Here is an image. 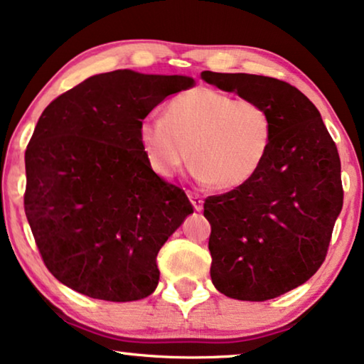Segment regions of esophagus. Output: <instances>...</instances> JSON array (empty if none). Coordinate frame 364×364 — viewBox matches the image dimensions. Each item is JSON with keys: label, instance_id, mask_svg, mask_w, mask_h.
<instances>
[{"label": "esophagus", "instance_id": "34e87169", "mask_svg": "<svg viewBox=\"0 0 364 364\" xmlns=\"http://www.w3.org/2000/svg\"><path fill=\"white\" fill-rule=\"evenodd\" d=\"M188 198H191L193 208H196L197 212H200L203 208V198L196 192H188Z\"/></svg>", "mask_w": 364, "mask_h": 364}]
</instances>
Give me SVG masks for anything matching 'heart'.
Wrapping results in <instances>:
<instances>
[{
  "label": "heart",
  "mask_w": 364,
  "mask_h": 364,
  "mask_svg": "<svg viewBox=\"0 0 364 364\" xmlns=\"http://www.w3.org/2000/svg\"><path fill=\"white\" fill-rule=\"evenodd\" d=\"M139 141L161 177H173L191 159L202 182L232 191L260 171L272 142V119L250 99L197 87L173 97L166 116L144 119Z\"/></svg>",
  "instance_id": "b5f03b06"
}]
</instances>
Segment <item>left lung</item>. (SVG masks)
I'll return each instance as SVG.
<instances>
[{"mask_svg":"<svg viewBox=\"0 0 364 364\" xmlns=\"http://www.w3.org/2000/svg\"><path fill=\"white\" fill-rule=\"evenodd\" d=\"M202 79L262 104L272 142L242 187L210 196L212 283L225 296L265 301L300 287L325 262L343 207L341 162L320 112L295 86L255 74L203 71Z\"/></svg>","mask_w":364,"mask_h":364,"instance_id":"obj_1","label":"left lung"}]
</instances>
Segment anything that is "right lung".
<instances>
[{
	"mask_svg": "<svg viewBox=\"0 0 364 364\" xmlns=\"http://www.w3.org/2000/svg\"><path fill=\"white\" fill-rule=\"evenodd\" d=\"M192 86L187 76L119 69L43 111L24 154V212L44 265L74 291L134 301L156 290L157 253L193 207L152 171L139 126Z\"/></svg>",
	"mask_w": 364,
	"mask_h": 364,
	"instance_id": "add662e5",
	"label": "right lung"
}]
</instances>
